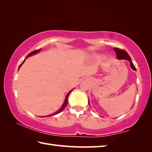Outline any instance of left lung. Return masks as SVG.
<instances>
[{
  "mask_svg": "<svg viewBox=\"0 0 152 152\" xmlns=\"http://www.w3.org/2000/svg\"><path fill=\"white\" fill-rule=\"evenodd\" d=\"M114 49L115 52V53H116V56L118 59H125V60H129V62H130V66L134 70H136V68L134 66L133 62L132 61L131 58L129 56L128 52L125 50H124L118 48H114Z\"/></svg>",
  "mask_w": 152,
  "mask_h": 152,
  "instance_id": "left-lung-1",
  "label": "left lung"
}]
</instances>
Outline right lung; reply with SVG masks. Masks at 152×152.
Here are the masks:
<instances>
[{
	"label": "right lung",
	"mask_w": 152,
	"mask_h": 152,
	"mask_svg": "<svg viewBox=\"0 0 152 152\" xmlns=\"http://www.w3.org/2000/svg\"><path fill=\"white\" fill-rule=\"evenodd\" d=\"M42 49V48H40V49H38V50H34V51H33V52H30V53L28 55V56H27V57H28V56H31V55H33V54H37V53H38V52H39L40 51V50ZM24 61L23 62V63H22V64L19 66V68H20V66H21V65L23 64V62H24ZM72 90L71 91H70V92H69L68 93V94L66 95V99H65V100H64V104H63V105L62 106V107H60V110H58L57 112H56L55 113H54V114H50V115H47V116H51V115H56V114H59L60 112H61L63 110H64L65 107H66V105H67V103H68V96H69V94H70V92H72ZM44 117V116H43ZM46 117V116H45Z\"/></svg>",
	"instance_id": "add662e5"
}]
</instances>
